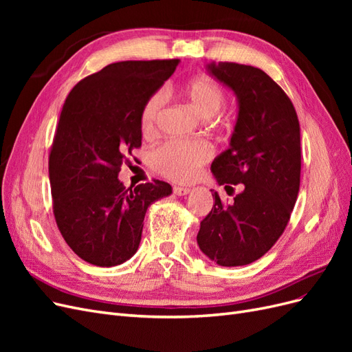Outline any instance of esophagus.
Masks as SVG:
<instances>
[{
  "instance_id": "esophagus-1",
  "label": "esophagus",
  "mask_w": 352,
  "mask_h": 352,
  "mask_svg": "<svg viewBox=\"0 0 352 352\" xmlns=\"http://www.w3.org/2000/svg\"><path fill=\"white\" fill-rule=\"evenodd\" d=\"M190 192V189L186 186H173V194L175 195H188Z\"/></svg>"
}]
</instances>
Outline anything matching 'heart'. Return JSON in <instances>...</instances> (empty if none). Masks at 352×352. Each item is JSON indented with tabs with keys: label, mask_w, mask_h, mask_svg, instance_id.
I'll use <instances>...</instances> for the list:
<instances>
[{
	"label": "heart",
	"mask_w": 352,
	"mask_h": 352,
	"mask_svg": "<svg viewBox=\"0 0 352 352\" xmlns=\"http://www.w3.org/2000/svg\"><path fill=\"white\" fill-rule=\"evenodd\" d=\"M180 95L202 119L216 117L217 124L226 123V114L220 111L226 101V94L217 80L206 74L195 76L182 85ZM164 102L166 98L163 92H155L145 101L141 111V131L145 136H153L157 132ZM211 155V146L206 142L168 141L154 151L151 164L155 172L162 176L175 182H186L195 177L199 167L206 164Z\"/></svg>",
	"instance_id": "1"
}]
</instances>
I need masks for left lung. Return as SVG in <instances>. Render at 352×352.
I'll return each mask as SVG.
<instances>
[{"label":"left lung","instance_id":"8db88e82","mask_svg":"<svg viewBox=\"0 0 352 352\" xmlns=\"http://www.w3.org/2000/svg\"><path fill=\"white\" fill-rule=\"evenodd\" d=\"M210 73L236 94L230 148L211 164L219 185L242 184L232 204H214L197 235L199 250L225 267L254 263L278 242L300 190V122L285 91L263 70L220 61ZM212 192V189H211Z\"/></svg>","mask_w":352,"mask_h":352}]
</instances>
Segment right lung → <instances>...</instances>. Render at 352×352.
<instances>
[{
	"instance_id": "right-lung-1",
	"label": "right lung",
	"mask_w": 352,
	"mask_h": 352,
	"mask_svg": "<svg viewBox=\"0 0 352 352\" xmlns=\"http://www.w3.org/2000/svg\"><path fill=\"white\" fill-rule=\"evenodd\" d=\"M179 60L119 61L74 85L52 140L48 172L57 228L73 252L113 267L140 247L146 208L172 194L153 180L127 189L117 176L141 146L145 101Z\"/></svg>"
}]
</instances>
